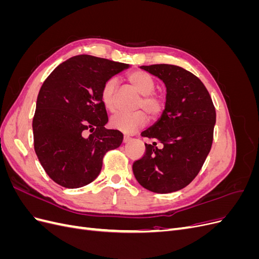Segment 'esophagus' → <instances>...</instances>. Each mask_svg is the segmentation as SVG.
Here are the masks:
<instances>
[{
  "instance_id": "esophagus-1",
  "label": "esophagus",
  "mask_w": 259,
  "mask_h": 259,
  "mask_svg": "<svg viewBox=\"0 0 259 259\" xmlns=\"http://www.w3.org/2000/svg\"><path fill=\"white\" fill-rule=\"evenodd\" d=\"M131 139H132V138H131L130 136H124V138H123V142H124V143H128Z\"/></svg>"
}]
</instances>
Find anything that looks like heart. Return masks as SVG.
Returning <instances> with one entry per match:
<instances>
[{
	"label": "heart",
	"mask_w": 259,
	"mask_h": 259,
	"mask_svg": "<svg viewBox=\"0 0 259 259\" xmlns=\"http://www.w3.org/2000/svg\"><path fill=\"white\" fill-rule=\"evenodd\" d=\"M127 81L132 85V88L142 95L136 105V109H142V110H137L132 113H115L110 119V126L124 133V134H133L146 125L148 116L144 112L145 111L150 116L156 117L162 113L165 104H164L163 97L154 93L155 83L148 73L136 70V71L128 73ZM115 92L116 81L112 77L104 84L100 93L103 105L109 111H114L115 109ZM144 110H145L144 112Z\"/></svg>",
	"instance_id": "b5f03b06"
}]
</instances>
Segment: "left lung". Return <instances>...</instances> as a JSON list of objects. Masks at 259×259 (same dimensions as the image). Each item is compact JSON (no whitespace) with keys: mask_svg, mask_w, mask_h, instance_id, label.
Wrapping results in <instances>:
<instances>
[{"mask_svg":"<svg viewBox=\"0 0 259 259\" xmlns=\"http://www.w3.org/2000/svg\"><path fill=\"white\" fill-rule=\"evenodd\" d=\"M166 86L161 119L142 133L153 139L133 163L137 182L156 193L183 189L199 174L210 150L216 111L209 93L198 76L174 65L142 66ZM158 142L162 144L159 148Z\"/></svg>","mask_w":259,"mask_h":259,"instance_id":"obj_1","label":"left lung"}]
</instances>
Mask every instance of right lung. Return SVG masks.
Instances as JSON below:
<instances>
[{"label":"right lung","instance_id":"obj_1","mask_svg":"<svg viewBox=\"0 0 259 259\" xmlns=\"http://www.w3.org/2000/svg\"><path fill=\"white\" fill-rule=\"evenodd\" d=\"M126 68L123 62L77 55L46 77L36 99L33 142L38 161L56 184L71 189L91 184L106 152L122 144L121 132L105 128L108 114L100 93Z\"/></svg>","mask_w":259,"mask_h":259}]
</instances>
